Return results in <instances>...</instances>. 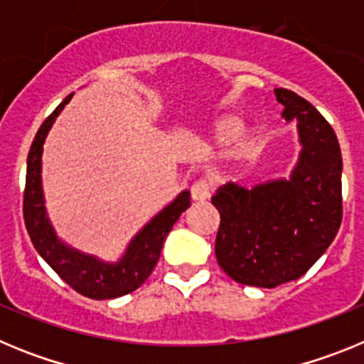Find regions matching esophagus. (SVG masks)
<instances>
[{
    "mask_svg": "<svg viewBox=\"0 0 364 364\" xmlns=\"http://www.w3.org/2000/svg\"><path fill=\"white\" fill-rule=\"evenodd\" d=\"M211 182L208 178H198L193 182L191 186V198L193 200H208L211 197Z\"/></svg>",
    "mask_w": 364,
    "mask_h": 364,
    "instance_id": "34e87169",
    "label": "esophagus"
}]
</instances>
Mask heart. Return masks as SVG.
Returning <instances> with one entry per match:
<instances>
[{"label": "heart", "instance_id": "obj_1", "mask_svg": "<svg viewBox=\"0 0 364 364\" xmlns=\"http://www.w3.org/2000/svg\"><path fill=\"white\" fill-rule=\"evenodd\" d=\"M240 129H242V120L239 117H233V114H228V117H222L220 120L215 124L213 129V138L217 144H222V146H226V144L233 142L235 138L239 136ZM259 133L252 131V133H246L242 138L239 140V146H237V154H239L240 159H247V156H252V154L257 153L259 149Z\"/></svg>", "mask_w": 364, "mask_h": 364}]
</instances>
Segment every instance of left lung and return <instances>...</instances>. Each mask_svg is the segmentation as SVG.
Wrapping results in <instances>:
<instances>
[{
	"instance_id": "obj_1",
	"label": "left lung",
	"mask_w": 364,
	"mask_h": 364,
	"mask_svg": "<svg viewBox=\"0 0 364 364\" xmlns=\"http://www.w3.org/2000/svg\"><path fill=\"white\" fill-rule=\"evenodd\" d=\"M286 120L297 118L301 159L290 180L253 189L224 184L211 204L220 213L218 266L235 282L275 288L302 277L336 239L343 220V159L332 125L288 89H275Z\"/></svg>"
}]
</instances>
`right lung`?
Here are the masks:
<instances>
[{"instance_id":"1","label":"right lung","mask_w":364,"mask_h":364,"mask_svg":"<svg viewBox=\"0 0 364 364\" xmlns=\"http://www.w3.org/2000/svg\"><path fill=\"white\" fill-rule=\"evenodd\" d=\"M73 95L67 96L49 117L45 118L36 136L32 140L27 159V178H25L23 191V218L31 240L36 252L54 272L67 282V284L82 294L83 297L105 301V299L122 297L131 294L146 282L159 262L167 233L171 231L173 224L178 220L182 211L191 205L189 191L180 193L175 202L167 205L162 213L134 237L131 246L127 247L124 259L118 264H104L95 257L83 255L74 252L65 244L56 239V233L45 215L43 193H41V151H43L45 136L49 133L50 125L62 109L69 104Z\"/></svg>"}]
</instances>
